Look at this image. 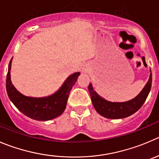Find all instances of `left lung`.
Instances as JSON below:
<instances>
[{"mask_svg":"<svg viewBox=\"0 0 159 159\" xmlns=\"http://www.w3.org/2000/svg\"><path fill=\"white\" fill-rule=\"evenodd\" d=\"M148 81L141 92L133 99L124 102H112L102 98L94 91L92 84L89 85V92L95 110L102 116L108 119L125 118L136 112L145 102L152 87V71Z\"/></svg>","mask_w":159,"mask_h":159,"instance_id":"left-lung-1","label":"left lung"}]
</instances>
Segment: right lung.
Instances as JSON below:
<instances>
[{
	"label": "right lung",
	"instance_id": "1",
	"mask_svg": "<svg viewBox=\"0 0 159 159\" xmlns=\"http://www.w3.org/2000/svg\"><path fill=\"white\" fill-rule=\"evenodd\" d=\"M11 61L12 59L8 65L6 89L9 98L17 109L24 115L35 120H50L61 115L66 108L70 90L80 75L79 72L70 75L61 89L50 96L43 98L28 97L20 93L12 84L10 73Z\"/></svg>",
	"mask_w": 159,
	"mask_h": 159
}]
</instances>
